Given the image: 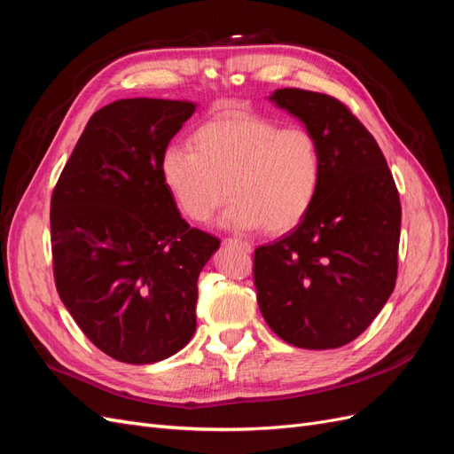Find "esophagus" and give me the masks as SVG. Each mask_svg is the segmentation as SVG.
Returning a JSON list of instances; mask_svg holds the SVG:
<instances>
[{
	"instance_id": "1",
	"label": "esophagus",
	"mask_w": 454,
	"mask_h": 454,
	"mask_svg": "<svg viewBox=\"0 0 454 454\" xmlns=\"http://www.w3.org/2000/svg\"><path fill=\"white\" fill-rule=\"evenodd\" d=\"M223 244L225 246H237V248H240L242 252H246V254H250L252 252V244L250 242H246V240H239V239H225L223 240Z\"/></svg>"
}]
</instances>
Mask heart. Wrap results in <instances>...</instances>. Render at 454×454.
Listing matches in <instances>:
<instances>
[{
	"instance_id": "1",
	"label": "heart",
	"mask_w": 454,
	"mask_h": 454,
	"mask_svg": "<svg viewBox=\"0 0 454 454\" xmlns=\"http://www.w3.org/2000/svg\"><path fill=\"white\" fill-rule=\"evenodd\" d=\"M191 145L160 155V177L184 215L204 223L229 193L223 225L284 235L312 210L324 180V153L305 127H284L244 109L199 125Z\"/></svg>"
}]
</instances>
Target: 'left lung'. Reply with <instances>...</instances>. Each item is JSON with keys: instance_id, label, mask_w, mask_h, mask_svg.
<instances>
[{"instance_id": "8db88e82", "label": "left lung", "mask_w": 454, "mask_h": 454, "mask_svg": "<svg viewBox=\"0 0 454 454\" xmlns=\"http://www.w3.org/2000/svg\"><path fill=\"white\" fill-rule=\"evenodd\" d=\"M269 100L318 138L324 180L303 222L254 254L259 310L294 347L339 348L394 292L400 195L379 144L345 104L301 89H278Z\"/></svg>"}]
</instances>
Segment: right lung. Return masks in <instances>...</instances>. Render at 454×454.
<instances>
[{
  "label": "right lung",
  "mask_w": 454,
  "mask_h": 454,
  "mask_svg": "<svg viewBox=\"0 0 454 454\" xmlns=\"http://www.w3.org/2000/svg\"><path fill=\"white\" fill-rule=\"evenodd\" d=\"M195 109L162 98L104 106L52 191L59 295L92 345L119 362L167 360L197 329V280L219 240L189 227L159 170Z\"/></svg>",
  "instance_id": "add662e5"
}]
</instances>
